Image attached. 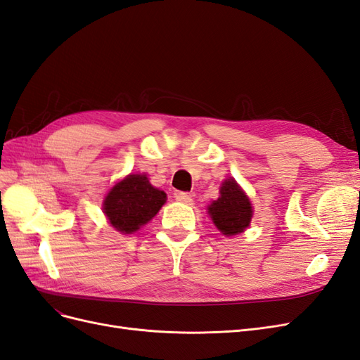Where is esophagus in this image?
I'll return each mask as SVG.
<instances>
[{"label":"esophagus","mask_w":360,"mask_h":360,"mask_svg":"<svg viewBox=\"0 0 360 360\" xmlns=\"http://www.w3.org/2000/svg\"><path fill=\"white\" fill-rule=\"evenodd\" d=\"M174 198H176L179 202H183V204H192V197L189 193H186V192H177V193H174Z\"/></svg>","instance_id":"obj_1"}]
</instances>
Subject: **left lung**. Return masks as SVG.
I'll use <instances>...</instances> for the list:
<instances>
[{
	"label": "left lung",
	"instance_id": "left-lung-1",
	"mask_svg": "<svg viewBox=\"0 0 360 360\" xmlns=\"http://www.w3.org/2000/svg\"><path fill=\"white\" fill-rule=\"evenodd\" d=\"M209 213L217 230L225 236H234L246 230L252 207L234 179H226L221 186V197L212 202Z\"/></svg>",
	"mask_w": 360,
	"mask_h": 360
}]
</instances>
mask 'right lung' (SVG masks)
I'll return each instance as SVG.
<instances>
[{
    "mask_svg": "<svg viewBox=\"0 0 360 360\" xmlns=\"http://www.w3.org/2000/svg\"><path fill=\"white\" fill-rule=\"evenodd\" d=\"M167 201V193L150 184L141 174H132L111 189L103 210L115 230L130 234L153 219Z\"/></svg>",
    "mask_w": 360,
    "mask_h": 360,
    "instance_id": "1",
    "label": "right lung"
}]
</instances>
